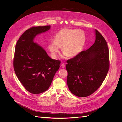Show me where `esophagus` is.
<instances>
[{
    "instance_id": "obj_1",
    "label": "esophagus",
    "mask_w": 122,
    "mask_h": 122,
    "mask_svg": "<svg viewBox=\"0 0 122 122\" xmlns=\"http://www.w3.org/2000/svg\"><path fill=\"white\" fill-rule=\"evenodd\" d=\"M61 67H62V68H65V64L64 63H62V64H61Z\"/></svg>"
}]
</instances>
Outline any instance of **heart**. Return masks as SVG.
I'll return each instance as SVG.
<instances>
[{"label": "heart", "mask_w": 122, "mask_h": 122, "mask_svg": "<svg viewBox=\"0 0 122 122\" xmlns=\"http://www.w3.org/2000/svg\"><path fill=\"white\" fill-rule=\"evenodd\" d=\"M86 41V36L81 29L63 28L59 31L53 41L48 45V49L54 58H56L60 47L64 55L74 57L82 50Z\"/></svg>", "instance_id": "1"}]
</instances>
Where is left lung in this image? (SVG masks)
<instances>
[{"mask_svg": "<svg viewBox=\"0 0 122 122\" xmlns=\"http://www.w3.org/2000/svg\"><path fill=\"white\" fill-rule=\"evenodd\" d=\"M95 31L94 44L66 61L68 87L79 97H87L96 92L105 80L110 67L106 41L97 29Z\"/></svg>", "mask_w": 122, "mask_h": 122, "instance_id": "left-lung-1", "label": "left lung"}]
</instances>
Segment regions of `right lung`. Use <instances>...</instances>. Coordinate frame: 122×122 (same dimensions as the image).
Instances as JSON below:
<instances>
[{
  "instance_id": "obj_1",
  "label": "right lung",
  "mask_w": 122,
  "mask_h": 122,
  "mask_svg": "<svg viewBox=\"0 0 122 122\" xmlns=\"http://www.w3.org/2000/svg\"><path fill=\"white\" fill-rule=\"evenodd\" d=\"M50 28V25L33 26L22 35L16 44L14 71L25 89L33 94L48 90L60 67V60L50 58L42 47L33 42L37 35Z\"/></svg>"
}]
</instances>
